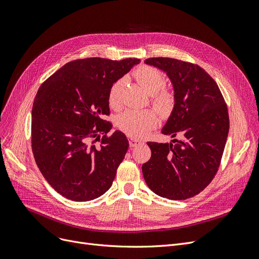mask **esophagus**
Returning a JSON list of instances; mask_svg holds the SVG:
<instances>
[{
    "mask_svg": "<svg viewBox=\"0 0 259 259\" xmlns=\"http://www.w3.org/2000/svg\"><path fill=\"white\" fill-rule=\"evenodd\" d=\"M130 146L131 147H135V146H137L138 144H140L141 143V141L140 140H137V139H134V138H130Z\"/></svg>",
    "mask_w": 259,
    "mask_h": 259,
    "instance_id": "1",
    "label": "esophagus"
}]
</instances>
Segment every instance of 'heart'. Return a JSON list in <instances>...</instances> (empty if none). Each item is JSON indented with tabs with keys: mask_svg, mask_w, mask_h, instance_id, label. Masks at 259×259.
I'll use <instances>...</instances> for the list:
<instances>
[{
	"mask_svg": "<svg viewBox=\"0 0 259 259\" xmlns=\"http://www.w3.org/2000/svg\"><path fill=\"white\" fill-rule=\"evenodd\" d=\"M134 76L141 88L152 97L153 106L163 115L168 114L174 107V96L162 91L166 84L165 75L158 68L143 65L137 68ZM124 79H119L113 83L108 92V103L115 109L120 108V94ZM158 115L152 109L125 110L116 120L117 127L132 138H143L157 126Z\"/></svg>",
	"mask_w": 259,
	"mask_h": 259,
	"instance_id": "obj_1",
	"label": "heart"
}]
</instances>
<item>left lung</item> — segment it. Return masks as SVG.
I'll use <instances>...</instances> for the list:
<instances>
[{
    "label": "left lung",
    "mask_w": 259,
    "mask_h": 259,
    "mask_svg": "<svg viewBox=\"0 0 259 259\" xmlns=\"http://www.w3.org/2000/svg\"><path fill=\"white\" fill-rule=\"evenodd\" d=\"M145 63L165 71L173 83L175 106L162 134L180 140L147 142L152 156L142 165L143 177L163 198L188 199L217 174L230 128L228 106L217 83L197 64L161 57Z\"/></svg>",
    "instance_id": "obj_1"
}]
</instances>
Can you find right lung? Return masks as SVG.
Listing matches in <instances>:
<instances>
[{
  "label": "right lung",
  "mask_w": 259,
  "mask_h": 259,
  "mask_svg": "<svg viewBox=\"0 0 259 259\" xmlns=\"http://www.w3.org/2000/svg\"><path fill=\"white\" fill-rule=\"evenodd\" d=\"M85 58L70 61L46 79L31 110V149L46 181L73 201L103 195L128 150L120 131L108 135L110 86L139 63ZM100 142L101 144H96Z\"/></svg>",
  "instance_id": "add662e5"
}]
</instances>
